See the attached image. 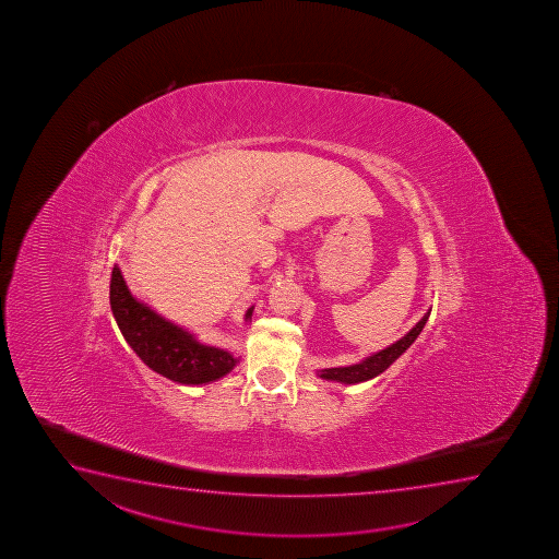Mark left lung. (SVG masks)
<instances>
[{
  "mask_svg": "<svg viewBox=\"0 0 559 559\" xmlns=\"http://www.w3.org/2000/svg\"><path fill=\"white\" fill-rule=\"evenodd\" d=\"M428 316H430V310H428L427 314L420 318L419 322L415 323V328L409 329V333L402 336L401 341L394 342L391 344L389 348L381 349L378 354L370 355L367 359H362L361 362H357V365H349V367H338V368H323L318 372L320 378L329 381H338V383H346V385H354V383H361V381L372 380L376 376L381 374L383 370H388L391 365H393L399 357H401L404 352H406L412 344H414L415 338L420 335V331L425 328V323H427Z\"/></svg>",
  "mask_w": 559,
  "mask_h": 559,
  "instance_id": "left-lung-1",
  "label": "left lung"
}]
</instances>
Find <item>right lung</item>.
<instances>
[{"mask_svg": "<svg viewBox=\"0 0 559 559\" xmlns=\"http://www.w3.org/2000/svg\"><path fill=\"white\" fill-rule=\"evenodd\" d=\"M110 307L121 335L140 359L157 374L183 385H204L228 374L239 357L228 349L207 346L189 331L157 314L127 288L126 278L114 265ZM252 309L245 320H250Z\"/></svg>", "mask_w": 559, "mask_h": 559, "instance_id": "add662e5", "label": "right lung"}]
</instances>
